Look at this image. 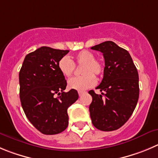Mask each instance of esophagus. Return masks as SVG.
I'll use <instances>...</instances> for the list:
<instances>
[{
    "label": "esophagus",
    "mask_w": 158,
    "mask_h": 158,
    "mask_svg": "<svg viewBox=\"0 0 158 158\" xmlns=\"http://www.w3.org/2000/svg\"><path fill=\"white\" fill-rule=\"evenodd\" d=\"M78 93H79V96H82V94H83L84 93H85V91H79V92H78Z\"/></svg>",
    "instance_id": "obj_1"
}]
</instances>
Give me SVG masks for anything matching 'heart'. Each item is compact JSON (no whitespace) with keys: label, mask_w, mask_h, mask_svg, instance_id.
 <instances>
[{"label":"heart","mask_w":158,"mask_h":158,"mask_svg":"<svg viewBox=\"0 0 158 158\" xmlns=\"http://www.w3.org/2000/svg\"><path fill=\"white\" fill-rule=\"evenodd\" d=\"M75 62L82 65L81 74L82 76L73 77L68 81V86L72 89L83 91L92 87L96 83L95 76H100L104 72V62L101 59L95 58V54L89 51H82L74 57ZM74 62L67 56L61 57L58 61V69L61 74L66 77L72 76L75 70Z\"/></svg>","instance_id":"heart-1"}]
</instances>
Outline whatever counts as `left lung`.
<instances>
[{
    "instance_id": "obj_1",
    "label": "left lung",
    "mask_w": 158,
    "mask_h": 158,
    "mask_svg": "<svg viewBox=\"0 0 158 158\" xmlns=\"http://www.w3.org/2000/svg\"><path fill=\"white\" fill-rule=\"evenodd\" d=\"M91 49L101 51L104 58L101 94L89 90L93 101L89 107L92 123L101 131H114L126 123L139 99V75L130 54L112 41H105Z\"/></svg>"
}]
</instances>
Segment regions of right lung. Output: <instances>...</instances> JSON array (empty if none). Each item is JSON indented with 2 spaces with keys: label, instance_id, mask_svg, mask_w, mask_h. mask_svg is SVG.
Here are the masks:
<instances>
[{
  "label": "right lung",
  "instance_id": "obj_1",
  "mask_svg": "<svg viewBox=\"0 0 158 158\" xmlns=\"http://www.w3.org/2000/svg\"><path fill=\"white\" fill-rule=\"evenodd\" d=\"M69 52L41 47L26 56L19 72L22 107L32 126L45 135L68 127L67 110L79 98L76 89L64 92L67 82L58 69V61Z\"/></svg>",
  "mask_w": 158,
  "mask_h": 158
}]
</instances>
